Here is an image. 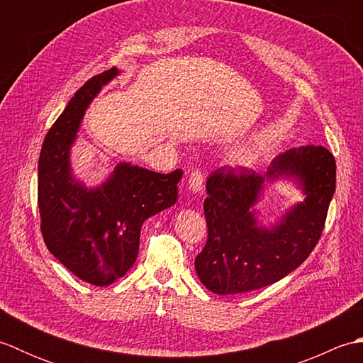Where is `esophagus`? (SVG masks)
<instances>
[{"instance_id":"1","label":"esophagus","mask_w":363,"mask_h":363,"mask_svg":"<svg viewBox=\"0 0 363 363\" xmlns=\"http://www.w3.org/2000/svg\"><path fill=\"white\" fill-rule=\"evenodd\" d=\"M203 182H204V174L201 173V169H194V172H190L189 174V189L191 191H198L203 190Z\"/></svg>"}]
</instances>
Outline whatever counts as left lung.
Returning <instances> with one entry per match:
<instances>
[{
    "label": "left lung",
    "mask_w": 363,
    "mask_h": 363,
    "mask_svg": "<svg viewBox=\"0 0 363 363\" xmlns=\"http://www.w3.org/2000/svg\"><path fill=\"white\" fill-rule=\"evenodd\" d=\"M296 179L306 199L272 228L258 225L253 204L267 180ZM207 242L195 259L199 281L217 295H235L274 284L317 246L335 191V159L325 146L281 152L262 176L248 168L221 167L207 177Z\"/></svg>",
    "instance_id": "obj_1"
}]
</instances>
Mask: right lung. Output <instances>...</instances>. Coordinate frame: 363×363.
Returning a JSON list of instances; mask_svg holds the SVG:
<instances>
[{
  "label": "right lung",
  "mask_w": 363,
  "mask_h": 363,
  "mask_svg": "<svg viewBox=\"0 0 363 363\" xmlns=\"http://www.w3.org/2000/svg\"><path fill=\"white\" fill-rule=\"evenodd\" d=\"M117 74L111 68L76 91L46 134L38 159L37 199L46 248L74 276L98 287L134 265L143 221L176 203L182 177L181 169L162 174L130 164H118L95 189L73 177L70 148L84 112Z\"/></svg>",
  "instance_id": "obj_1"
}]
</instances>
